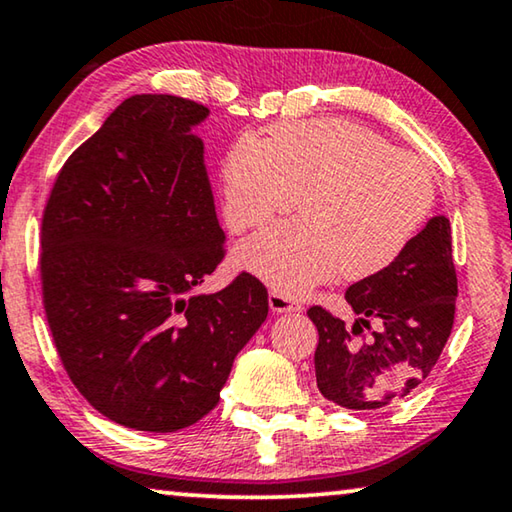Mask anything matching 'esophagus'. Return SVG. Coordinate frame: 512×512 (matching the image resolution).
Segmentation results:
<instances>
[{
	"mask_svg": "<svg viewBox=\"0 0 512 512\" xmlns=\"http://www.w3.org/2000/svg\"><path fill=\"white\" fill-rule=\"evenodd\" d=\"M267 302H270V309L274 313H293V311H302V304L295 302L293 297L283 295L281 290H270L267 295Z\"/></svg>",
	"mask_w": 512,
	"mask_h": 512,
	"instance_id": "34e87169",
	"label": "esophagus"
}]
</instances>
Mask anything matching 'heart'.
<instances>
[{
  "label": "heart",
  "mask_w": 512,
  "mask_h": 512,
  "mask_svg": "<svg viewBox=\"0 0 512 512\" xmlns=\"http://www.w3.org/2000/svg\"><path fill=\"white\" fill-rule=\"evenodd\" d=\"M224 215L235 233L297 206L304 217L242 242L240 263L288 295L398 261L428 222L435 185L416 157L343 119L290 121L235 137L222 160Z\"/></svg>",
  "instance_id": "b5f03b06"
}]
</instances>
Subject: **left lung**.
<instances>
[{"instance_id":"8db88e82","label":"left lung","mask_w":512,"mask_h":512,"mask_svg":"<svg viewBox=\"0 0 512 512\" xmlns=\"http://www.w3.org/2000/svg\"><path fill=\"white\" fill-rule=\"evenodd\" d=\"M451 224L432 217L396 263L345 290L359 320L352 332L322 306H311L318 329L316 382L322 396L345 410L375 412L398 403L426 380L451 336L455 318ZM381 322L371 339L361 326ZM361 335V339H355Z\"/></svg>"}]
</instances>
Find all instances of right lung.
Segmentation results:
<instances>
[{
  "label": "right lung",
  "mask_w": 512,
  "mask_h": 512,
  "mask_svg": "<svg viewBox=\"0 0 512 512\" xmlns=\"http://www.w3.org/2000/svg\"><path fill=\"white\" fill-rule=\"evenodd\" d=\"M206 116L178 96L123 100L68 157L43 210V306L59 359L125 428L203 419L267 318V288L249 272L194 293L226 254L203 141L190 132Z\"/></svg>",
  "instance_id": "add662e5"
}]
</instances>
